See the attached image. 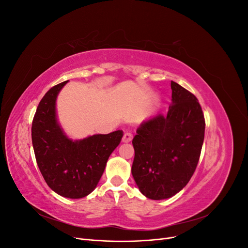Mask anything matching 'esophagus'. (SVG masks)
Instances as JSON below:
<instances>
[{
  "label": "esophagus",
  "mask_w": 248,
  "mask_h": 248,
  "mask_svg": "<svg viewBox=\"0 0 248 248\" xmlns=\"http://www.w3.org/2000/svg\"><path fill=\"white\" fill-rule=\"evenodd\" d=\"M132 138H133V136L131 132H125L122 140H123V142H129V141H131Z\"/></svg>",
  "instance_id": "obj_1"
}]
</instances>
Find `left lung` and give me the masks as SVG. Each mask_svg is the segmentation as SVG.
Instances as JSON below:
<instances>
[{
  "label": "left lung",
  "mask_w": 248,
  "mask_h": 248,
  "mask_svg": "<svg viewBox=\"0 0 248 248\" xmlns=\"http://www.w3.org/2000/svg\"><path fill=\"white\" fill-rule=\"evenodd\" d=\"M170 88L168 115L142 123L132 140V176L140 192L151 200L169 199L184 188L204 142L206 123L197 97L175 81Z\"/></svg>",
  "instance_id": "1"
}]
</instances>
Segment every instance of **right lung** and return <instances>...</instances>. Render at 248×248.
Listing matches in <instances>:
<instances>
[{"mask_svg": "<svg viewBox=\"0 0 248 248\" xmlns=\"http://www.w3.org/2000/svg\"><path fill=\"white\" fill-rule=\"evenodd\" d=\"M66 81L49 89L37 107L32 122V142L37 164L46 184L58 194L81 199L98 184L122 130L71 140L60 128L56 99Z\"/></svg>", "mask_w": 248, "mask_h": 248, "instance_id": "add662e5", "label": "right lung"}]
</instances>
